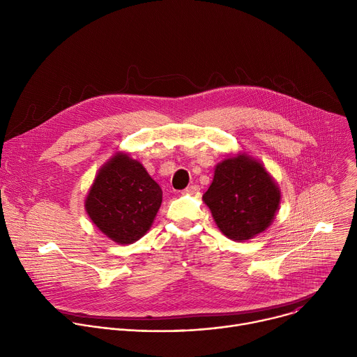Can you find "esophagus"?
<instances>
[{
    "label": "esophagus",
    "instance_id": "34e87169",
    "mask_svg": "<svg viewBox=\"0 0 357 357\" xmlns=\"http://www.w3.org/2000/svg\"><path fill=\"white\" fill-rule=\"evenodd\" d=\"M199 190V186L197 185H190V186H188L186 189H183V193H195V192H197Z\"/></svg>",
    "mask_w": 357,
    "mask_h": 357
}]
</instances>
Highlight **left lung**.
Wrapping results in <instances>:
<instances>
[{"label":"left lung","mask_w":357,"mask_h":357,"mask_svg":"<svg viewBox=\"0 0 357 357\" xmlns=\"http://www.w3.org/2000/svg\"><path fill=\"white\" fill-rule=\"evenodd\" d=\"M280 190L264 167L245 155L225 160L203 195L218 227L229 238L248 240L266 230L280 205Z\"/></svg>","instance_id":"1"}]
</instances>
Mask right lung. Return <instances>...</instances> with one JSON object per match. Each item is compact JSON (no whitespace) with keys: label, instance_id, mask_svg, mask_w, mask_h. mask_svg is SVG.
<instances>
[{"label":"right lung","instance_id":"right-lung-1","mask_svg":"<svg viewBox=\"0 0 357 357\" xmlns=\"http://www.w3.org/2000/svg\"><path fill=\"white\" fill-rule=\"evenodd\" d=\"M161 203L160 185L139 162L119 154L96 176L86 211L107 237L130 244L146 233Z\"/></svg>","mask_w":357,"mask_h":357}]
</instances>
